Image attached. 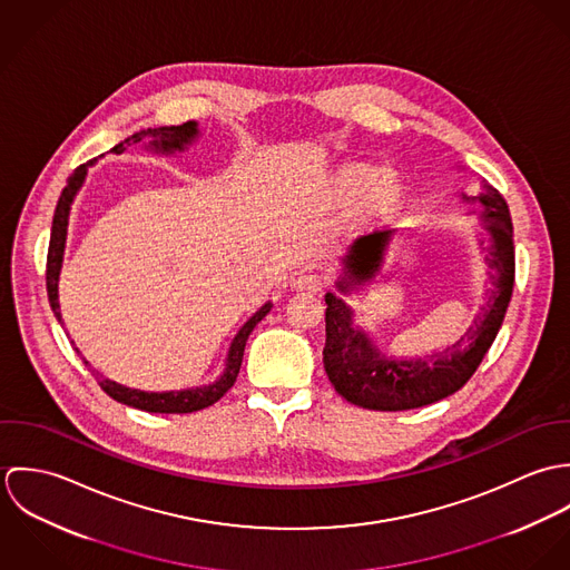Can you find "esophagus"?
I'll return each mask as SVG.
<instances>
[{"label": "esophagus", "instance_id": "34e87169", "mask_svg": "<svg viewBox=\"0 0 570 570\" xmlns=\"http://www.w3.org/2000/svg\"><path fill=\"white\" fill-rule=\"evenodd\" d=\"M292 287L296 292H303V294H321L323 292V278L316 276V274H301L298 278H294Z\"/></svg>", "mask_w": 570, "mask_h": 570}]
</instances>
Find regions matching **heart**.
<instances>
[{"mask_svg": "<svg viewBox=\"0 0 570 570\" xmlns=\"http://www.w3.org/2000/svg\"><path fill=\"white\" fill-rule=\"evenodd\" d=\"M410 186L393 170L371 163H344L335 166L325 179V199L340 210L355 208L362 226H389L397 222L410 206Z\"/></svg>", "mask_w": 570, "mask_h": 570, "instance_id": "heart-1", "label": "heart"}]
</instances>
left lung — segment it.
<instances>
[{"label": "left lung", "instance_id": "obj_1", "mask_svg": "<svg viewBox=\"0 0 570 570\" xmlns=\"http://www.w3.org/2000/svg\"><path fill=\"white\" fill-rule=\"evenodd\" d=\"M479 199L485 206L483 219L491 237L488 249L493 287L479 318L456 344L419 360H391L373 346L362 328H353V312L340 298L326 294L323 362L328 382L348 404L389 412L428 406L463 389L481 366L511 301L515 254L513 224L504 197L485 186ZM389 237V233H375L351 245L344 256L348 278L340 283L342 292L371 281L380 272Z\"/></svg>", "mask_w": 570, "mask_h": 570}]
</instances>
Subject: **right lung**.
Segmentation results:
<instances>
[{"instance_id":"obj_1","label":"right lung","mask_w":570,"mask_h":570,"mask_svg":"<svg viewBox=\"0 0 570 570\" xmlns=\"http://www.w3.org/2000/svg\"><path fill=\"white\" fill-rule=\"evenodd\" d=\"M197 136V125L193 120L177 125V127H160V129H147L140 134H134L131 138H127L125 142L116 145L111 151L114 154H122L129 145H136L145 138H151V145L160 151H175V149H184L190 140H195ZM87 166L81 164L68 179V186L63 188L57 210H55V219H52V235H50V245H48V263H46V287H48V298H50V307L57 316V321L61 323V312H59V272H61V261H63V247H66V235H68V215H70V206L72 199L77 195V190L81 188L82 179H85ZM272 309V303L263 305L237 333V337L233 340L230 353H228V364H226V373L222 375V380H217L210 386L204 389H195V391H179V393H142V391H134V389H125L111 380H98V386L116 402L127 404V406L140 407L147 412H164V414H184V412H195L202 407L213 406L215 402H219L237 382L239 368H242V360H244L245 342L247 335L252 333V328L258 325L267 312ZM87 364V362H85Z\"/></svg>"}]
</instances>
